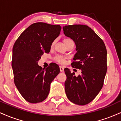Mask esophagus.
I'll return each mask as SVG.
<instances>
[{
	"label": "esophagus",
	"instance_id": "obj_1",
	"mask_svg": "<svg viewBox=\"0 0 121 121\" xmlns=\"http://www.w3.org/2000/svg\"><path fill=\"white\" fill-rule=\"evenodd\" d=\"M64 69V68L62 66H60V72H63Z\"/></svg>",
	"mask_w": 121,
	"mask_h": 121
}]
</instances>
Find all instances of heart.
<instances>
[{"instance_id": "b5f03b06", "label": "heart", "mask_w": 121, "mask_h": 121, "mask_svg": "<svg viewBox=\"0 0 121 121\" xmlns=\"http://www.w3.org/2000/svg\"><path fill=\"white\" fill-rule=\"evenodd\" d=\"M63 42L64 43L65 46H67L69 43H74L73 40L70 38H64L63 39ZM55 42L53 41L52 42V44H51V47H52L53 46H54ZM67 59V57L66 56H61V55H57L55 57L54 60L56 61V62H59L60 64H64L65 61H66V60Z\"/></svg>"}]
</instances>
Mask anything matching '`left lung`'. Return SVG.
Returning <instances> with one entry per match:
<instances>
[{"instance_id": "obj_1", "label": "left lung", "mask_w": 121, "mask_h": 121, "mask_svg": "<svg viewBox=\"0 0 121 121\" xmlns=\"http://www.w3.org/2000/svg\"><path fill=\"white\" fill-rule=\"evenodd\" d=\"M64 33L76 45L72 66L82 70L75 76L68 68L65 90L67 97L75 104L84 105L92 101L101 90L107 71V51L104 42L87 25L63 27Z\"/></svg>"}]
</instances>
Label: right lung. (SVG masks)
Here are the masks:
<instances>
[{
  "label": "right lung",
  "mask_w": 121,
  "mask_h": 121,
  "mask_svg": "<svg viewBox=\"0 0 121 121\" xmlns=\"http://www.w3.org/2000/svg\"><path fill=\"white\" fill-rule=\"evenodd\" d=\"M61 29L60 25L34 23L21 33L13 45L12 67L14 84L29 103L44 101L48 95L51 83L60 72L56 64H50L44 69L38 61L44 53H49Z\"/></svg>",
  "instance_id": "add662e5"
}]
</instances>
